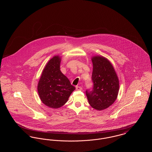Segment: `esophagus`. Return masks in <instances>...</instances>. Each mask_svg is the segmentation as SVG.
<instances>
[{"mask_svg":"<svg viewBox=\"0 0 152 152\" xmlns=\"http://www.w3.org/2000/svg\"><path fill=\"white\" fill-rule=\"evenodd\" d=\"M76 89L77 91H81L82 90V87H80V86H76Z\"/></svg>","mask_w":152,"mask_h":152,"instance_id":"1","label":"esophagus"}]
</instances>
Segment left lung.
Instances as JSON below:
<instances>
[{
    "label": "left lung",
    "mask_w": 152,
    "mask_h": 152,
    "mask_svg": "<svg viewBox=\"0 0 152 152\" xmlns=\"http://www.w3.org/2000/svg\"><path fill=\"white\" fill-rule=\"evenodd\" d=\"M93 72L92 90L87 89L89 104L99 110L108 108L116 100L119 81L111 63L106 58L94 56L92 58Z\"/></svg>",
    "instance_id": "1"
}]
</instances>
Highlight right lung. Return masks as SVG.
Segmentation results:
<instances>
[{"mask_svg":"<svg viewBox=\"0 0 152 152\" xmlns=\"http://www.w3.org/2000/svg\"><path fill=\"white\" fill-rule=\"evenodd\" d=\"M60 61L58 56L51 58L44 68L37 86L41 100L45 105L52 108L63 106L75 89L60 71Z\"/></svg>","mask_w":152,"mask_h":152,"instance_id":"add662e5","label":"right lung"}]
</instances>
